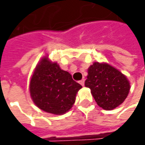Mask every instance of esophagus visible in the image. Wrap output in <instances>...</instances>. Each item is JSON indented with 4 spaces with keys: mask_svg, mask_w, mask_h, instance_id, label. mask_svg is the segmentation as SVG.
Segmentation results:
<instances>
[{
    "mask_svg": "<svg viewBox=\"0 0 145 145\" xmlns=\"http://www.w3.org/2000/svg\"><path fill=\"white\" fill-rule=\"evenodd\" d=\"M80 84H81L82 86H84V85H85V80L83 79V80L80 81Z\"/></svg>",
    "mask_w": 145,
    "mask_h": 145,
    "instance_id": "1",
    "label": "esophagus"
}]
</instances>
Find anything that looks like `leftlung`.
Returning a JSON list of instances; mask_svg holds the SVG:
<instances>
[{"label":"left lung","mask_w":145,"mask_h":145,"mask_svg":"<svg viewBox=\"0 0 145 145\" xmlns=\"http://www.w3.org/2000/svg\"><path fill=\"white\" fill-rule=\"evenodd\" d=\"M85 86L90 89L97 104L104 110H113L127 97L130 84L119 70L107 64L94 63L88 69Z\"/></svg>","instance_id":"8db88e82"}]
</instances>
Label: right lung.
<instances>
[{
  "mask_svg": "<svg viewBox=\"0 0 145 145\" xmlns=\"http://www.w3.org/2000/svg\"><path fill=\"white\" fill-rule=\"evenodd\" d=\"M81 87L56 63L43 58L31 77L30 92L39 108L48 113L62 114L72 106Z\"/></svg>",
  "mask_w": 145,
  "mask_h": 145,
  "instance_id": "add662e5",
  "label": "right lung"
}]
</instances>
